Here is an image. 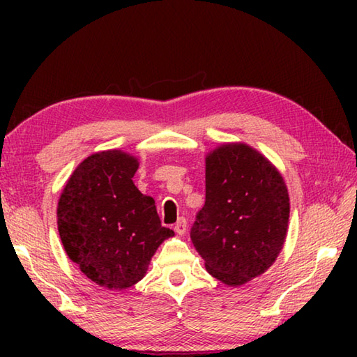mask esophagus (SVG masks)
I'll list each match as a JSON object with an SVG mask.
<instances>
[{
  "mask_svg": "<svg viewBox=\"0 0 357 357\" xmlns=\"http://www.w3.org/2000/svg\"><path fill=\"white\" fill-rule=\"evenodd\" d=\"M185 229H187V220L184 219V217H181V219H178V222L174 223V231L183 236V234L185 233Z\"/></svg>",
  "mask_w": 357,
  "mask_h": 357,
  "instance_id": "34e87169",
  "label": "esophagus"
}]
</instances>
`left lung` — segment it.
I'll return each mask as SVG.
<instances>
[{
    "label": "left lung",
    "mask_w": 357,
    "mask_h": 357,
    "mask_svg": "<svg viewBox=\"0 0 357 357\" xmlns=\"http://www.w3.org/2000/svg\"><path fill=\"white\" fill-rule=\"evenodd\" d=\"M289 197L273 162L245 143L206 154V202L190 239L204 268L228 287L266 273L283 249Z\"/></svg>",
    "instance_id": "1"
}]
</instances>
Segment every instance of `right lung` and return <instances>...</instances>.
I'll return each instance as SVG.
<instances>
[{"instance_id": "add662e5", "label": "right lung", "mask_w": 357, "mask_h": 357, "mask_svg": "<svg viewBox=\"0 0 357 357\" xmlns=\"http://www.w3.org/2000/svg\"><path fill=\"white\" fill-rule=\"evenodd\" d=\"M135 155L121 149L82 160L59 195L56 222L68 257L96 285L126 289L146 275L151 258L174 236L160 225L153 197L134 184Z\"/></svg>"}]
</instances>
